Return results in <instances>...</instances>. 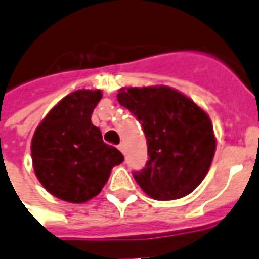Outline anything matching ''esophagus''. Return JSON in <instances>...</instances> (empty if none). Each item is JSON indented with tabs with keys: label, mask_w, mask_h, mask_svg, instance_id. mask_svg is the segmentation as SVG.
Returning <instances> with one entry per match:
<instances>
[{
	"label": "esophagus",
	"mask_w": 259,
	"mask_h": 259,
	"mask_svg": "<svg viewBox=\"0 0 259 259\" xmlns=\"http://www.w3.org/2000/svg\"><path fill=\"white\" fill-rule=\"evenodd\" d=\"M118 148L124 154V144H123V143H120V144H119V146H118Z\"/></svg>",
	"instance_id": "esophagus-1"
}]
</instances>
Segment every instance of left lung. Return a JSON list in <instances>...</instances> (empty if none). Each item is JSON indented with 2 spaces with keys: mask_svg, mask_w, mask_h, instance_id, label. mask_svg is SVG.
Masks as SVG:
<instances>
[{
  "mask_svg": "<svg viewBox=\"0 0 259 259\" xmlns=\"http://www.w3.org/2000/svg\"><path fill=\"white\" fill-rule=\"evenodd\" d=\"M118 101L141 123L148 161L135 180L158 201L178 200L195 190L209 170L217 140L208 113L168 85L123 87Z\"/></svg>",
  "mask_w": 259,
  "mask_h": 259,
  "instance_id": "1",
  "label": "left lung"
}]
</instances>
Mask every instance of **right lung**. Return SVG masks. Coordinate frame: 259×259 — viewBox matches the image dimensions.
I'll return each instance as SVG.
<instances>
[{"label": "right lung", "mask_w": 259, "mask_h": 259, "mask_svg": "<svg viewBox=\"0 0 259 259\" xmlns=\"http://www.w3.org/2000/svg\"><path fill=\"white\" fill-rule=\"evenodd\" d=\"M100 90H77L62 98L37 126L31 159L42 187L59 200L83 204L100 194L113 166L123 162L118 148L102 141L91 113Z\"/></svg>", "instance_id": "1"}]
</instances>
